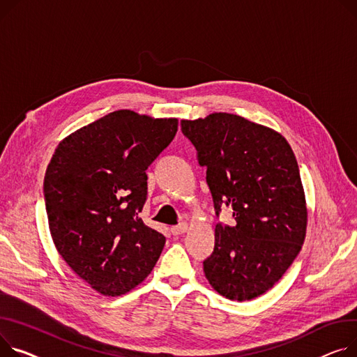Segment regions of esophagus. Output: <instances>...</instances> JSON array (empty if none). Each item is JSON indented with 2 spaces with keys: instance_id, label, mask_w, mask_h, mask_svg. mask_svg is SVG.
Listing matches in <instances>:
<instances>
[{
  "instance_id": "esophagus-1",
  "label": "esophagus",
  "mask_w": 357,
  "mask_h": 357,
  "mask_svg": "<svg viewBox=\"0 0 357 357\" xmlns=\"http://www.w3.org/2000/svg\"><path fill=\"white\" fill-rule=\"evenodd\" d=\"M186 231H188V225H186V224H179V225H175V227L171 228V234L175 235V236L182 235V234H185Z\"/></svg>"
}]
</instances>
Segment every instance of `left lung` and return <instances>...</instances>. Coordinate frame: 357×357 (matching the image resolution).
<instances>
[{
    "mask_svg": "<svg viewBox=\"0 0 357 357\" xmlns=\"http://www.w3.org/2000/svg\"><path fill=\"white\" fill-rule=\"evenodd\" d=\"M206 169L215 225L204 273L221 296L245 301L270 290L293 264L305 236L307 209L297 159L280 133L229 113L181 121Z\"/></svg>",
    "mask_w": 357,
    "mask_h": 357,
    "instance_id": "1",
    "label": "left lung"
}]
</instances>
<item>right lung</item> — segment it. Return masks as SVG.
<instances>
[{
  "label": "right lung",
  "mask_w": 357,
  "mask_h": 357,
  "mask_svg": "<svg viewBox=\"0 0 357 357\" xmlns=\"http://www.w3.org/2000/svg\"><path fill=\"white\" fill-rule=\"evenodd\" d=\"M176 119L112 112L67 136L44 178V202L59 254L103 296H122L151 274L165 236L139 218L146 169L168 148Z\"/></svg>",
  "instance_id": "right-lung-1"
}]
</instances>
